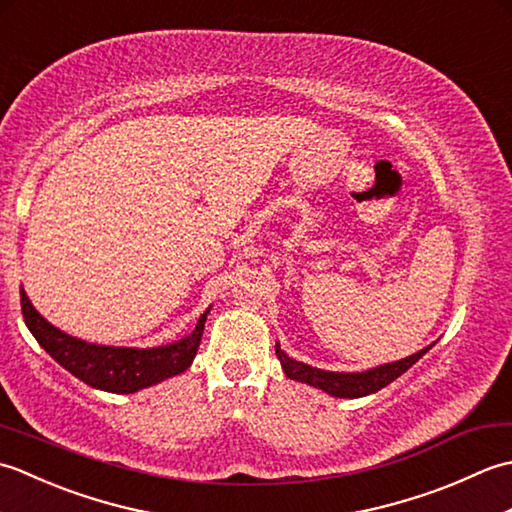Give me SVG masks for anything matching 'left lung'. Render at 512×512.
I'll list each match as a JSON object with an SVG mask.
<instances>
[{
	"instance_id": "8db88e82",
	"label": "left lung",
	"mask_w": 512,
	"mask_h": 512,
	"mask_svg": "<svg viewBox=\"0 0 512 512\" xmlns=\"http://www.w3.org/2000/svg\"><path fill=\"white\" fill-rule=\"evenodd\" d=\"M431 347L433 345L424 347V350L411 354L407 358H400V361L367 369V372H325V369L310 367L306 363L295 361V358H290L284 350H281L279 343L275 345V352L288 378L323 389L325 394H330L334 398H361V396L376 394L378 389L387 387L391 380H396L398 376L405 374L413 363H418L420 358L431 350Z\"/></svg>"
}]
</instances>
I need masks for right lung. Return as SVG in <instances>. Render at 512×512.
<instances>
[{
  "label": "right lung",
  "instance_id": "obj_1",
  "mask_svg": "<svg viewBox=\"0 0 512 512\" xmlns=\"http://www.w3.org/2000/svg\"><path fill=\"white\" fill-rule=\"evenodd\" d=\"M21 312H24V321L32 336L54 361L68 369L72 376L83 380L85 385L112 391V394H134L138 389L151 387L189 369L198 354L204 321L209 314L206 310L198 319L195 330L184 339L138 350V347L96 345L61 332L35 310L24 288H21Z\"/></svg>",
  "mask_w": 512,
  "mask_h": 512
}]
</instances>
